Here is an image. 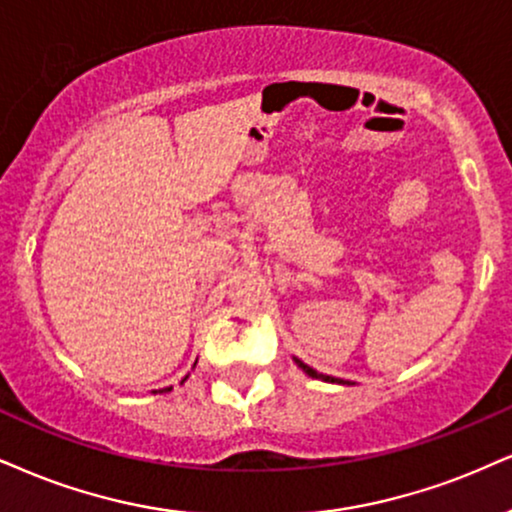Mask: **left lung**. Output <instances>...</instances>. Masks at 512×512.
<instances>
[{
    "instance_id": "1",
    "label": "left lung",
    "mask_w": 512,
    "mask_h": 512,
    "mask_svg": "<svg viewBox=\"0 0 512 512\" xmlns=\"http://www.w3.org/2000/svg\"><path fill=\"white\" fill-rule=\"evenodd\" d=\"M294 361H296V365H299V368H301V370H304V372H306V375H311V377H320V380H325V382H344V380H334V377L320 375V372H315L313 368H308V365H306V363H301V361H299V358H294Z\"/></svg>"
}]
</instances>
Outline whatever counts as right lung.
<instances>
[{"mask_svg": "<svg viewBox=\"0 0 512 512\" xmlns=\"http://www.w3.org/2000/svg\"><path fill=\"white\" fill-rule=\"evenodd\" d=\"M166 391H170V387H168V389H166Z\"/></svg>", "mask_w": 512, "mask_h": 512, "instance_id": "1", "label": "right lung"}]
</instances>
